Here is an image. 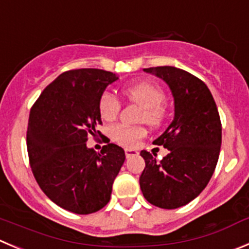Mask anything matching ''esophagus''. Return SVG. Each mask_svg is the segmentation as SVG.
I'll list each match as a JSON object with an SVG mask.
<instances>
[{
    "instance_id": "esophagus-1",
    "label": "esophagus",
    "mask_w": 249,
    "mask_h": 249,
    "mask_svg": "<svg viewBox=\"0 0 249 249\" xmlns=\"http://www.w3.org/2000/svg\"><path fill=\"white\" fill-rule=\"evenodd\" d=\"M139 152L136 150H132V148H126L125 150V156H126V159H130L131 156H138Z\"/></svg>"
}]
</instances>
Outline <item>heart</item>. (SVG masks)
I'll use <instances>...</instances> for the list:
<instances>
[{
    "mask_svg": "<svg viewBox=\"0 0 249 249\" xmlns=\"http://www.w3.org/2000/svg\"><path fill=\"white\" fill-rule=\"evenodd\" d=\"M122 92L129 101L142 107L141 120L150 125H159L164 117V108L162 103L166 99L163 88L155 82H134L125 85ZM101 117L104 120H114L120 111V102L110 92H104L98 102ZM146 135L143 127H130L117 125L111 129L114 140L125 146H135L141 138Z\"/></svg>",
    "mask_w": 249,
    "mask_h": 249,
    "instance_id": "b5f03b06",
    "label": "heart"
}]
</instances>
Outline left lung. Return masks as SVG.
<instances>
[{"label": "left lung", "instance_id": "left-lung-1", "mask_svg": "<svg viewBox=\"0 0 249 249\" xmlns=\"http://www.w3.org/2000/svg\"><path fill=\"white\" fill-rule=\"evenodd\" d=\"M168 85L174 99V117L166 131L153 141L168 155L141 151L146 167L140 188L150 204L161 209L187 205L205 189L217 164L221 147V122L208 86L184 70L173 66L143 69Z\"/></svg>", "mask_w": 249, "mask_h": 249}]
</instances>
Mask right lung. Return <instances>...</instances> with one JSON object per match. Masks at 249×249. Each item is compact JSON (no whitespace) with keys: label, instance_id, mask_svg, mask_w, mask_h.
Instances as JSON below:
<instances>
[{"label":"right lung","instance_id":"add662e5","mask_svg":"<svg viewBox=\"0 0 249 249\" xmlns=\"http://www.w3.org/2000/svg\"><path fill=\"white\" fill-rule=\"evenodd\" d=\"M117 80L104 70L66 71L30 110L27 147L34 177L51 201L73 213H96L109 203L125 161L124 150L109 140L101 153L86 143L89 134H101L99 98Z\"/></svg>","mask_w":249,"mask_h":249}]
</instances>
